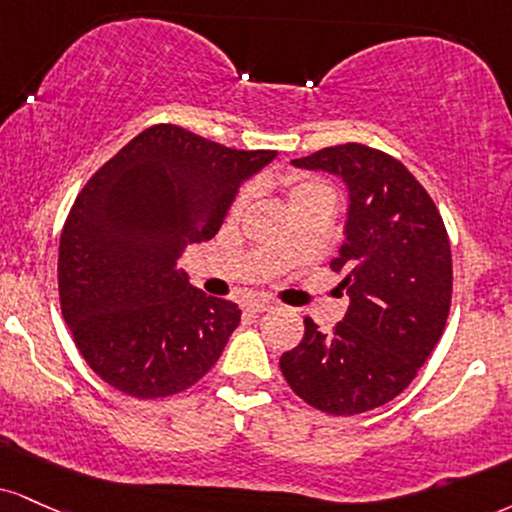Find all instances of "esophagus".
Segmentation results:
<instances>
[{"label": "esophagus", "instance_id": "obj_1", "mask_svg": "<svg viewBox=\"0 0 512 512\" xmlns=\"http://www.w3.org/2000/svg\"><path fill=\"white\" fill-rule=\"evenodd\" d=\"M248 310H250V312H255V315H260V312H269V310H274V303H272V300L257 298V300H250V303H248Z\"/></svg>", "mask_w": 512, "mask_h": 512}]
</instances>
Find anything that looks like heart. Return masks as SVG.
I'll use <instances>...</instances> for the list:
<instances>
[{
    "mask_svg": "<svg viewBox=\"0 0 512 512\" xmlns=\"http://www.w3.org/2000/svg\"><path fill=\"white\" fill-rule=\"evenodd\" d=\"M281 186H283V193H286L288 207H298V205H305V202H315V200H334L331 188L326 186L324 181H319V178H310L303 174H288L283 176ZM250 197H252L250 188L240 190L231 205V214L243 212V207L248 205Z\"/></svg>",
    "mask_w": 512,
    "mask_h": 512,
    "instance_id": "1",
    "label": "heart"
}]
</instances>
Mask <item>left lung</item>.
<instances>
[{"label": "left lung", "instance_id": "left-lung-1", "mask_svg": "<svg viewBox=\"0 0 512 512\" xmlns=\"http://www.w3.org/2000/svg\"><path fill=\"white\" fill-rule=\"evenodd\" d=\"M348 183L346 240L331 262L346 274L343 322L281 355L288 386L312 408L348 417L389 403L417 377L446 329L453 262L446 226L422 183L396 157L360 143L293 159Z\"/></svg>", "mask_w": 512, "mask_h": 512}]
</instances>
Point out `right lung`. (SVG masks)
<instances>
[{
	"label": "right lung",
	"mask_w": 512,
	"mask_h": 512,
	"mask_svg": "<svg viewBox=\"0 0 512 512\" xmlns=\"http://www.w3.org/2000/svg\"><path fill=\"white\" fill-rule=\"evenodd\" d=\"M276 157L157 123L80 190L59 243V303L97 377L133 398L200 381L240 322L236 303L193 288L188 245L217 236L240 183Z\"/></svg>",
	"instance_id": "obj_1"
}]
</instances>
